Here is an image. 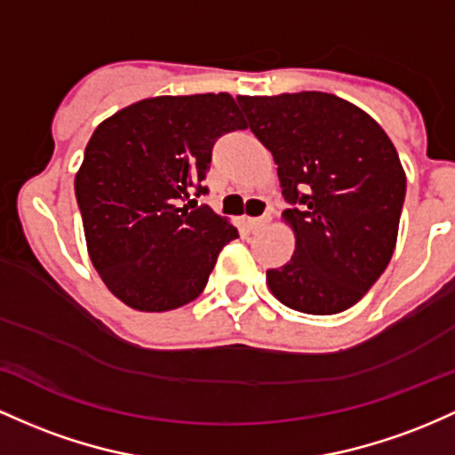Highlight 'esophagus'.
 I'll return each instance as SVG.
<instances>
[{
	"instance_id": "34e87169",
	"label": "esophagus",
	"mask_w": 455,
	"mask_h": 455,
	"mask_svg": "<svg viewBox=\"0 0 455 455\" xmlns=\"http://www.w3.org/2000/svg\"><path fill=\"white\" fill-rule=\"evenodd\" d=\"M268 221H270V219L268 217H253V219H249V228H251L253 229V232H255V229H262V228H267L268 226Z\"/></svg>"
}]
</instances>
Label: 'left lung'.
<instances>
[{
	"mask_svg": "<svg viewBox=\"0 0 455 455\" xmlns=\"http://www.w3.org/2000/svg\"><path fill=\"white\" fill-rule=\"evenodd\" d=\"M253 135L273 152L294 211V255L267 270L279 303L311 315L352 307L389 264L406 173L395 146L361 107L326 92L238 96Z\"/></svg>",
	"mask_w": 455,
	"mask_h": 455,
	"instance_id": "1",
	"label": "left lung"
}]
</instances>
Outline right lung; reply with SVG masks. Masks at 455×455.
Segmentation results:
<instances>
[{"label": "right lung", "mask_w": 455, "mask_h": 455, "mask_svg": "<svg viewBox=\"0 0 455 455\" xmlns=\"http://www.w3.org/2000/svg\"><path fill=\"white\" fill-rule=\"evenodd\" d=\"M243 129L236 100L219 92L137 100L92 132L75 176L85 244L109 292L131 309L191 303L238 238L228 217L180 204L193 188L206 193L214 140Z\"/></svg>", "instance_id": "obj_1"}]
</instances>
